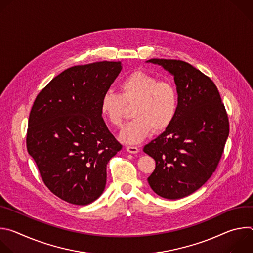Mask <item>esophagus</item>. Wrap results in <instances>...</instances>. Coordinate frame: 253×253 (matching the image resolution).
<instances>
[{
    "instance_id": "34e87169",
    "label": "esophagus",
    "mask_w": 253,
    "mask_h": 253,
    "mask_svg": "<svg viewBox=\"0 0 253 253\" xmlns=\"http://www.w3.org/2000/svg\"><path fill=\"white\" fill-rule=\"evenodd\" d=\"M126 150L129 152V153H132V154H136L139 152V148L138 147H135V146H127L126 147Z\"/></svg>"
}]
</instances>
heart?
I'll list each match as a JSON object with an SVG mask.
<instances>
[{
	"mask_svg": "<svg viewBox=\"0 0 253 253\" xmlns=\"http://www.w3.org/2000/svg\"><path fill=\"white\" fill-rule=\"evenodd\" d=\"M134 102V117L122 129L119 139L137 144L154 129L161 132L173 122L178 109V92L175 85L158 79L144 71H134L119 83V94L107 92L100 103L102 116L113 126H120L124 117V104Z\"/></svg>",
	"mask_w": 253,
	"mask_h": 253,
	"instance_id": "1",
	"label": "heart"
}]
</instances>
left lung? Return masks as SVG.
<instances>
[{"mask_svg":"<svg viewBox=\"0 0 253 253\" xmlns=\"http://www.w3.org/2000/svg\"><path fill=\"white\" fill-rule=\"evenodd\" d=\"M174 77L178 109L173 122L143 151L156 167L148 183L159 196L179 199L199 189L217 167L227 137L228 117L217 87L192 65L150 59Z\"/></svg>","mask_w":253,"mask_h":253,"instance_id":"obj_1","label":"left lung"}]
</instances>
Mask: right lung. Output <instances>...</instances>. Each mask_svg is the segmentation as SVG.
Here are the masks:
<instances>
[{"label":"right lung","instance_id":"right-lung-1","mask_svg":"<svg viewBox=\"0 0 253 253\" xmlns=\"http://www.w3.org/2000/svg\"><path fill=\"white\" fill-rule=\"evenodd\" d=\"M121 62L71 67L37 96L29 116L27 149L45 185L59 198L87 205L106 186L107 164L122 149L100 111Z\"/></svg>","mask_w":253,"mask_h":253}]
</instances>
